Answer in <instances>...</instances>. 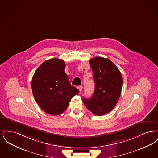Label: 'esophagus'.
Segmentation results:
<instances>
[{
  "label": "esophagus",
  "instance_id": "esophagus-1",
  "mask_svg": "<svg viewBox=\"0 0 158 158\" xmlns=\"http://www.w3.org/2000/svg\"><path fill=\"white\" fill-rule=\"evenodd\" d=\"M82 86H78V89L79 90V91H80V92H81V91H82Z\"/></svg>",
  "mask_w": 158,
  "mask_h": 158
}]
</instances>
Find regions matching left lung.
Wrapping results in <instances>:
<instances>
[{
    "instance_id": "obj_1",
    "label": "left lung",
    "mask_w": 158,
    "mask_h": 158,
    "mask_svg": "<svg viewBox=\"0 0 158 158\" xmlns=\"http://www.w3.org/2000/svg\"><path fill=\"white\" fill-rule=\"evenodd\" d=\"M94 73L95 90L93 96L83 98L85 106L96 115L110 113L120 96L123 78L117 67L108 59L96 57L89 60Z\"/></svg>"
}]
</instances>
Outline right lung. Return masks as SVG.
<instances>
[{"instance_id": "add662e5", "label": "right lung", "mask_w": 158, "mask_h": 158, "mask_svg": "<svg viewBox=\"0 0 158 158\" xmlns=\"http://www.w3.org/2000/svg\"><path fill=\"white\" fill-rule=\"evenodd\" d=\"M64 69L63 60H46L32 79V90L36 102L45 113L52 115L63 113L72 98L79 92L70 83Z\"/></svg>"}]
</instances>
